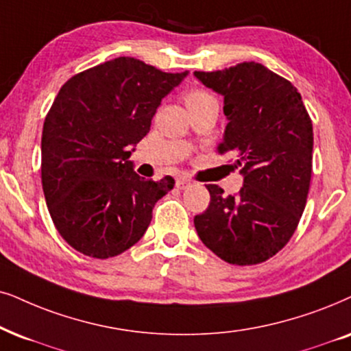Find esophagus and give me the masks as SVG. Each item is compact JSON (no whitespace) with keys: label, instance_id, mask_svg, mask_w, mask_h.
Returning <instances> with one entry per match:
<instances>
[{"label":"esophagus","instance_id":"obj_1","mask_svg":"<svg viewBox=\"0 0 351 351\" xmlns=\"http://www.w3.org/2000/svg\"><path fill=\"white\" fill-rule=\"evenodd\" d=\"M191 181L188 180V178H178L176 180V188L178 189H188V188H191Z\"/></svg>","mask_w":351,"mask_h":351}]
</instances>
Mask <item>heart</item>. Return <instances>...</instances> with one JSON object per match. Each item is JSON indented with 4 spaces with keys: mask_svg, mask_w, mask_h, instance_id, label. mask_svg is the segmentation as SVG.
<instances>
[{
    "mask_svg": "<svg viewBox=\"0 0 351 351\" xmlns=\"http://www.w3.org/2000/svg\"><path fill=\"white\" fill-rule=\"evenodd\" d=\"M210 95H207L206 92H201V90H193L189 92L188 95H186V105L188 104H193V101H199V100H204V99H208Z\"/></svg>",
    "mask_w": 351,
    "mask_h": 351,
    "instance_id": "b5f03b06",
    "label": "heart"
}]
</instances>
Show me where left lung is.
I'll use <instances>...</instances> for the list:
<instances>
[{"instance_id": "8db88e82", "label": "left lung", "mask_w": 351, "mask_h": 351, "mask_svg": "<svg viewBox=\"0 0 351 351\" xmlns=\"http://www.w3.org/2000/svg\"><path fill=\"white\" fill-rule=\"evenodd\" d=\"M194 77L223 97L220 154H234L238 196L207 184L210 204L194 217L201 241L225 263L251 265L277 254L295 233L313 170V123L287 79L250 61Z\"/></svg>"}]
</instances>
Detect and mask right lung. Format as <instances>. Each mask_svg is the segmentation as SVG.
Wrapping results in <instances>:
<instances>
[{
    "instance_id": "right-lung-1",
    "label": "right lung",
    "mask_w": 351,
    "mask_h": 351,
    "mask_svg": "<svg viewBox=\"0 0 351 351\" xmlns=\"http://www.w3.org/2000/svg\"><path fill=\"white\" fill-rule=\"evenodd\" d=\"M188 74L119 56L60 88L43 124L42 184L53 223L76 251L108 259L144 237L175 180L141 178L130 157Z\"/></svg>"
}]
</instances>
